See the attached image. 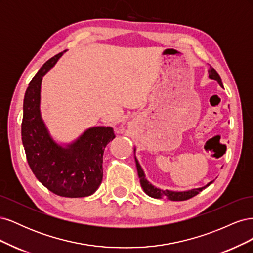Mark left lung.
I'll return each instance as SVG.
<instances>
[{"instance_id":"1","label":"left lung","mask_w":253,"mask_h":253,"mask_svg":"<svg viewBox=\"0 0 253 253\" xmlns=\"http://www.w3.org/2000/svg\"><path fill=\"white\" fill-rule=\"evenodd\" d=\"M208 73H209V77L211 79L216 80L219 83V85L223 86V82H221V79L219 77L218 73L214 70L212 66H210ZM135 162H136V167H137V172H138V176L140 179L141 188L143 189L145 193L153 198H167V200H170V201H187V200H189V198L197 195L201 192V191H203L206 187L210 186L212 183V181H210L206 187L192 189L189 191H183V192H176V191H170V190H162V189H158L153 185H151V183L147 179H145V175L141 169L138 160L136 159V157H135Z\"/></svg>"}]
</instances>
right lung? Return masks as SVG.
I'll return each mask as SVG.
<instances>
[{
	"label": "right lung",
	"instance_id": "add662e5",
	"mask_svg": "<svg viewBox=\"0 0 253 253\" xmlns=\"http://www.w3.org/2000/svg\"><path fill=\"white\" fill-rule=\"evenodd\" d=\"M62 55L50 58L29 82L23 102L22 142L30 169L44 187L59 196L85 197L100 186L103 152L115 134L110 126L89 127L66 147L51 138L40 113L41 82Z\"/></svg>",
	"mask_w": 253,
	"mask_h": 253
}]
</instances>
